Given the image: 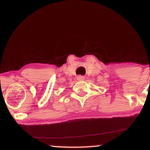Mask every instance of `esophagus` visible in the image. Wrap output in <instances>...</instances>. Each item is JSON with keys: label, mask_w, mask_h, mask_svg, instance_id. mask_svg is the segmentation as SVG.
I'll list each match as a JSON object with an SVG mask.
<instances>
[{"label": "esophagus", "mask_w": 150, "mask_h": 150, "mask_svg": "<svg viewBox=\"0 0 150 150\" xmlns=\"http://www.w3.org/2000/svg\"><path fill=\"white\" fill-rule=\"evenodd\" d=\"M77 79L78 80H80V81H82V80H84L85 77H84L83 76H82V75H79V76H77Z\"/></svg>", "instance_id": "obj_1"}]
</instances>
